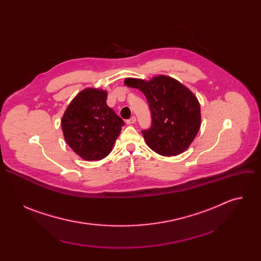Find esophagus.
<instances>
[{
  "label": "esophagus",
  "instance_id": "34e87169",
  "mask_svg": "<svg viewBox=\"0 0 261 261\" xmlns=\"http://www.w3.org/2000/svg\"><path fill=\"white\" fill-rule=\"evenodd\" d=\"M136 122V118L135 117H131L129 120H126V123L128 124V125H132V124H134Z\"/></svg>",
  "mask_w": 261,
  "mask_h": 261
}]
</instances>
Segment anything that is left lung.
Returning <instances> with one entry per match:
<instances>
[{
    "label": "left lung",
    "instance_id": "left-lung-1",
    "mask_svg": "<svg viewBox=\"0 0 261 261\" xmlns=\"http://www.w3.org/2000/svg\"><path fill=\"white\" fill-rule=\"evenodd\" d=\"M125 85L140 90L150 106L151 128L141 131L147 145L167 157L187 150L199 131L201 121L199 102L194 94L165 75L148 82L126 79Z\"/></svg>",
    "mask_w": 261,
    "mask_h": 261
}]
</instances>
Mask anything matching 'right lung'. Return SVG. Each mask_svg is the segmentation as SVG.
<instances>
[{
  "label": "right lung",
  "instance_id": "1",
  "mask_svg": "<svg viewBox=\"0 0 261 261\" xmlns=\"http://www.w3.org/2000/svg\"><path fill=\"white\" fill-rule=\"evenodd\" d=\"M106 98V91L85 89L71 101L62 118L66 142L88 161L105 158L125 125L114 109L107 106Z\"/></svg>",
  "mask_w": 261,
  "mask_h": 261
}]
</instances>
